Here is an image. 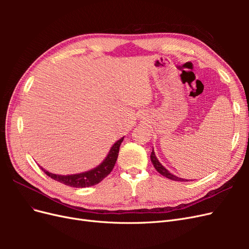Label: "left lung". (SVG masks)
I'll return each mask as SVG.
<instances>
[{"mask_svg":"<svg viewBox=\"0 0 249 249\" xmlns=\"http://www.w3.org/2000/svg\"><path fill=\"white\" fill-rule=\"evenodd\" d=\"M150 160H152V163L154 165V167L156 168V170L161 173V175L165 178H167L169 179H172V180H178V182H187L188 179H185V178H178L175 175H172V173L170 171H168L166 168H165L163 165L159 162V160L157 159V157L155 155V150L153 148L152 150V154H150Z\"/></svg>","mask_w":249,"mask_h":249,"instance_id":"left-lung-1","label":"left lung"}]
</instances>
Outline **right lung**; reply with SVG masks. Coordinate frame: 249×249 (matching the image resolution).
I'll list each match as a JSON object with an SVG mask.
<instances>
[{
  "label": "right lung",
  "instance_id": "1",
  "mask_svg": "<svg viewBox=\"0 0 249 249\" xmlns=\"http://www.w3.org/2000/svg\"><path fill=\"white\" fill-rule=\"evenodd\" d=\"M124 137H122L112 145L107 157L105 158L104 161L100 165H97L96 167L90 169L88 171L76 173V175L62 176V175H56V173H52L42 167L40 168L42 169V171H44V173H46L47 176L51 177L53 179H55L57 182H60L67 186L74 187V188H85V187L94 186L96 184H99L100 182H102V180L112 171L113 167H114L117 157H118L119 146L124 141Z\"/></svg>",
  "mask_w": 249,
  "mask_h": 249
}]
</instances>
